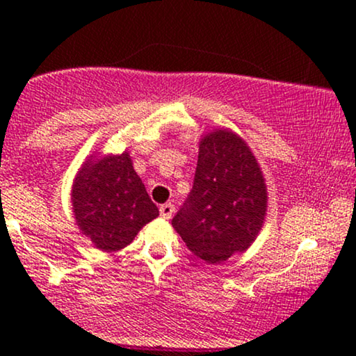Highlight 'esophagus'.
I'll use <instances>...</instances> for the list:
<instances>
[{"instance_id": "1", "label": "esophagus", "mask_w": 356, "mask_h": 356, "mask_svg": "<svg viewBox=\"0 0 356 356\" xmlns=\"http://www.w3.org/2000/svg\"><path fill=\"white\" fill-rule=\"evenodd\" d=\"M159 211H161L162 218H164V219H170V218H172V214H174V206H172V204H170V202L162 204L161 209H159Z\"/></svg>"}]
</instances>
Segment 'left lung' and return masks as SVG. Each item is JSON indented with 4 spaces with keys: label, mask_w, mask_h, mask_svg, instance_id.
<instances>
[{
    "label": "left lung",
    "mask_w": 356,
    "mask_h": 356,
    "mask_svg": "<svg viewBox=\"0 0 356 356\" xmlns=\"http://www.w3.org/2000/svg\"><path fill=\"white\" fill-rule=\"evenodd\" d=\"M266 201L249 147L229 130H216L201 140L194 184L172 226L195 256L216 264L256 239Z\"/></svg>",
    "instance_id": "left-lung-1"
}]
</instances>
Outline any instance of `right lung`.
Segmentation results:
<instances>
[{"label": "right lung", "instance_id": "obj_1", "mask_svg": "<svg viewBox=\"0 0 356 356\" xmlns=\"http://www.w3.org/2000/svg\"><path fill=\"white\" fill-rule=\"evenodd\" d=\"M72 202L81 232L102 251L125 248L159 216L127 152L85 164L73 184Z\"/></svg>", "mask_w": 356, "mask_h": 356}]
</instances>
